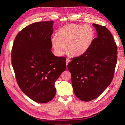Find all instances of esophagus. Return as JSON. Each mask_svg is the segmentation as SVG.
Masks as SVG:
<instances>
[{
	"mask_svg": "<svg viewBox=\"0 0 125 125\" xmlns=\"http://www.w3.org/2000/svg\"><path fill=\"white\" fill-rule=\"evenodd\" d=\"M70 61H71V60H70V59H66V65H67V66L68 64L69 63V62H70Z\"/></svg>",
	"mask_w": 125,
	"mask_h": 125,
	"instance_id": "esophagus-1",
	"label": "esophagus"
}]
</instances>
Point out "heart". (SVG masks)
<instances>
[{
  "label": "heart",
  "instance_id": "obj_1",
  "mask_svg": "<svg viewBox=\"0 0 125 125\" xmlns=\"http://www.w3.org/2000/svg\"><path fill=\"white\" fill-rule=\"evenodd\" d=\"M94 38V31L91 26L71 23L60 28L52 42L58 54H63L67 46L69 55L78 57L85 54L89 50Z\"/></svg>",
  "mask_w": 125,
  "mask_h": 125
}]
</instances>
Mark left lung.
Returning <instances> with one entry per match:
<instances>
[{"mask_svg":"<svg viewBox=\"0 0 125 125\" xmlns=\"http://www.w3.org/2000/svg\"><path fill=\"white\" fill-rule=\"evenodd\" d=\"M97 37L85 54L72 58L67 66L74 93L79 99H96L111 84L117 61V46L105 26L93 23Z\"/></svg>","mask_w":125,"mask_h":125,"instance_id":"left-lung-1","label":"left lung"}]
</instances>
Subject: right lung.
<instances>
[{"instance_id":"right-lung-1","label":"right lung","mask_w":125,"mask_h":125,"mask_svg":"<svg viewBox=\"0 0 125 125\" xmlns=\"http://www.w3.org/2000/svg\"><path fill=\"white\" fill-rule=\"evenodd\" d=\"M52 21L37 22L18 33L11 50V63L17 83L25 95L46 103L55 96V81L66 69V58L54 55Z\"/></svg>"}]
</instances>
